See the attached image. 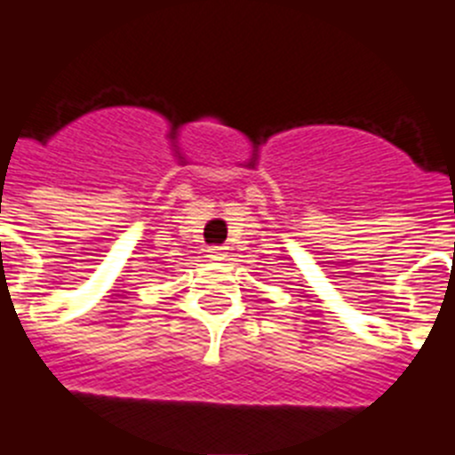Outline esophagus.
Masks as SVG:
<instances>
[{
    "label": "esophagus",
    "mask_w": 455,
    "mask_h": 455,
    "mask_svg": "<svg viewBox=\"0 0 455 455\" xmlns=\"http://www.w3.org/2000/svg\"><path fill=\"white\" fill-rule=\"evenodd\" d=\"M208 254H211V259L220 260L227 256V247H222V244H215V247H211V250H208Z\"/></svg>",
    "instance_id": "1"
}]
</instances>
